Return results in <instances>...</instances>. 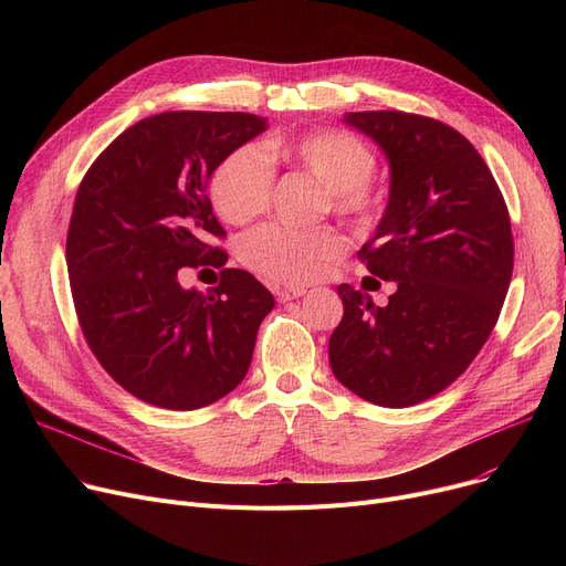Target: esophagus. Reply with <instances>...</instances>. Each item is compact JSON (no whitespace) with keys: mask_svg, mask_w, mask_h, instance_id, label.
<instances>
[{"mask_svg":"<svg viewBox=\"0 0 566 566\" xmlns=\"http://www.w3.org/2000/svg\"><path fill=\"white\" fill-rule=\"evenodd\" d=\"M301 295H305V286H284V289H277V301L280 303L295 301V298H301Z\"/></svg>","mask_w":566,"mask_h":566,"instance_id":"esophagus-1","label":"esophagus"}]
</instances>
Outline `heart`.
<instances>
[{
  "mask_svg": "<svg viewBox=\"0 0 566 566\" xmlns=\"http://www.w3.org/2000/svg\"><path fill=\"white\" fill-rule=\"evenodd\" d=\"M271 160L316 181L323 188L321 208L331 213L365 218L374 211L376 197L369 186L376 171L374 151L348 130L325 128L275 137L263 144V151L252 144L231 151L211 181V197L222 220L245 224L265 211L275 184ZM344 250L346 241L331 227L263 224L243 238L241 259L268 280L303 284L321 277Z\"/></svg>",
  "mask_w": 566,
  "mask_h": 566,
  "instance_id": "heart-1",
  "label": "heart"
}]
</instances>
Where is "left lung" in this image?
<instances>
[{
    "mask_svg": "<svg viewBox=\"0 0 566 566\" xmlns=\"http://www.w3.org/2000/svg\"><path fill=\"white\" fill-rule=\"evenodd\" d=\"M390 163V199L358 252L395 282L385 307L339 284L331 335L335 378L358 397L406 408L452 385L495 328L514 271L507 203L484 158L459 130L397 109L348 112Z\"/></svg>",
    "mask_w": 566,
    "mask_h": 566,
    "instance_id": "8db88e82",
    "label": "left lung"
}]
</instances>
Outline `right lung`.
<instances>
[{
	"label": "right lung",
	"instance_id": "add662e5",
	"mask_svg": "<svg viewBox=\"0 0 566 566\" xmlns=\"http://www.w3.org/2000/svg\"><path fill=\"white\" fill-rule=\"evenodd\" d=\"M265 130L248 112H163L118 135L75 195L66 265L84 339L133 397L195 410L250 369L273 293L241 268L211 291L181 286V268L224 265L208 178Z\"/></svg>",
	"mask_w": 566,
	"mask_h": 566
}]
</instances>
